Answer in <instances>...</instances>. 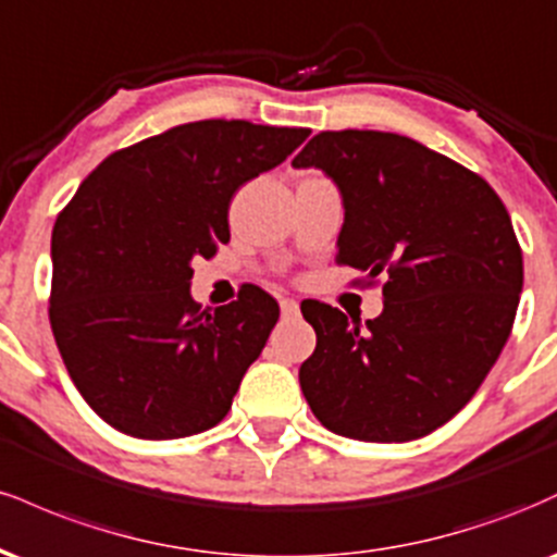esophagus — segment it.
Here are the masks:
<instances>
[{
    "label": "esophagus",
    "instance_id": "esophagus-1",
    "mask_svg": "<svg viewBox=\"0 0 557 557\" xmlns=\"http://www.w3.org/2000/svg\"><path fill=\"white\" fill-rule=\"evenodd\" d=\"M280 311H283V317H296L298 314V300L280 298Z\"/></svg>",
    "mask_w": 557,
    "mask_h": 557
}]
</instances>
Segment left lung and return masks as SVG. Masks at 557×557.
<instances>
[{"mask_svg": "<svg viewBox=\"0 0 557 557\" xmlns=\"http://www.w3.org/2000/svg\"><path fill=\"white\" fill-rule=\"evenodd\" d=\"M293 164L341 188L337 264L367 272V285L385 277L367 330L300 304L317 332L300 389L343 437H424L474 398L513 330L523 257L508 209L476 172L398 133L322 131Z\"/></svg>", "mask_w": 557, "mask_h": 557, "instance_id": "8db88e82", "label": "left lung"}]
</instances>
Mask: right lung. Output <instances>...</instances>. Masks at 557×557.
Listing matches in <instances>:
<instances>
[{"label":"right lung","mask_w":557,"mask_h":557,"mask_svg":"<svg viewBox=\"0 0 557 557\" xmlns=\"http://www.w3.org/2000/svg\"><path fill=\"white\" fill-rule=\"evenodd\" d=\"M309 127L198 120L114 151L52 230L49 322L70 380L114 430L175 440L220 424L280 306L259 285L201 309L190 261L230 240L243 183L285 162Z\"/></svg>","instance_id":"right-lung-1"}]
</instances>
